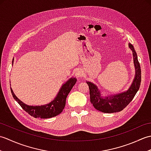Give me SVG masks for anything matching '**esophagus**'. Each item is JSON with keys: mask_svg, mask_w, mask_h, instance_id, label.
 I'll list each match as a JSON object with an SVG mask.
<instances>
[{"mask_svg": "<svg viewBox=\"0 0 151 151\" xmlns=\"http://www.w3.org/2000/svg\"><path fill=\"white\" fill-rule=\"evenodd\" d=\"M82 75H83V71L81 69H78L75 71V75L77 76V77H80V76H81Z\"/></svg>", "mask_w": 151, "mask_h": 151, "instance_id": "obj_1", "label": "esophagus"}]
</instances>
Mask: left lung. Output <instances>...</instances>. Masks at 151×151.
Masks as SVG:
<instances>
[{"label":"left lung","mask_w":151,"mask_h":151,"mask_svg":"<svg viewBox=\"0 0 151 151\" xmlns=\"http://www.w3.org/2000/svg\"><path fill=\"white\" fill-rule=\"evenodd\" d=\"M129 47L132 50L136 73L132 84L127 91L103 97L101 96V91L99 90L97 86L92 82H86L89 89L91 103L95 109L103 113L110 114L122 111L132 101L134 96L139 90L142 80L141 67L134 46L131 43H129Z\"/></svg>","instance_id":"left-lung-1"}]
</instances>
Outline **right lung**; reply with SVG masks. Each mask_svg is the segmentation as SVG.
Here are the masks:
<instances>
[{
    "label": "right lung",
    "mask_w": 151,
    "mask_h": 151,
    "mask_svg": "<svg viewBox=\"0 0 151 151\" xmlns=\"http://www.w3.org/2000/svg\"><path fill=\"white\" fill-rule=\"evenodd\" d=\"M14 63V60H13ZM76 82V78L71 77L67 81L65 84H63L60 88L58 93L53 101L49 102V104L41 106H29L16 97L14 91L11 88V92L13 97L17 101L19 104L21 106L23 110L27 111L31 116L35 118L47 119L55 117L56 115L62 113L63 108H65L66 98L71 90L74 85ZM11 86V85H10Z\"/></svg>",
    "instance_id": "add662e5"
}]
</instances>
